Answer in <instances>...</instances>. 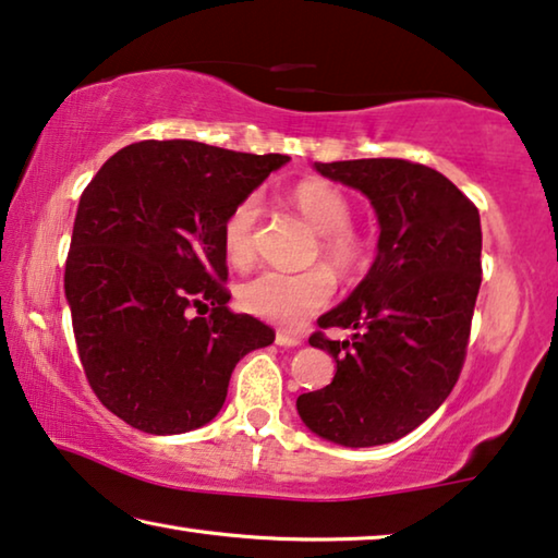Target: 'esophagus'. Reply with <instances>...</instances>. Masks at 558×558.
<instances>
[{
	"mask_svg": "<svg viewBox=\"0 0 558 558\" xmlns=\"http://www.w3.org/2000/svg\"><path fill=\"white\" fill-rule=\"evenodd\" d=\"M304 339L299 335H292V332H277V344L279 347H299L302 344Z\"/></svg>",
	"mask_w": 558,
	"mask_h": 558,
	"instance_id": "esophagus-1",
	"label": "esophagus"
}]
</instances>
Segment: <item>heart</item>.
Masks as SVG:
<instances>
[{
    "label": "heart",
    "mask_w": 558,
    "mask_h": 558,
    "mask_svg": "<svg viewBox=\"0 0 558 558\" xmlns=\"http://www.w3.org/2000/svg\"><path fill=\"white\" fill-rule=\"evenodd\" d=\"M292 206L306 223L322 236V254L339 271L357 269L362 262V244L350 231L352 204L337 185L327 181H302L292 191ZM262 216V198H241L226 216L221 241L223 254L233 266H246L254 259L256 226ZM335 294V279L327 269H306L299 274L266 269L239 289V304L248 314L281 327H296L319 312Z\"/></svg>",
    "instance_id": "heart-1"
}]
</instances>
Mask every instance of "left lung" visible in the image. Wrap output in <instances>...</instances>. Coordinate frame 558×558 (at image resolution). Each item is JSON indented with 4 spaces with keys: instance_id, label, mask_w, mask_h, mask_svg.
I'll use <instances>...</instances> for the list:
<instances>
[{
    "instance_id": "1",
    "label": "left lung",
    "mask_w": 558,
    "mask_h": 558,
    "mask_svg": "<svg viewBox=\"0 0 558 558\" xmlns=\"http://www.w3.org/2000/svg\"><path fill=\"white\" fill-rule=\"evenodd\" d=\"M314 171L367 196L379 239L367 277L319 317L322 329L354 335L310 337L337 373L299 395L296 413L322 440L385 446L425 423L458 383L481 289V216L446 175L410 160H335Z\"/></svg>"
}]
</instances>
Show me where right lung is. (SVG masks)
I'll list each match as a JSON object with an SVG mask.
<instances>
[{
    "label": "right lung",
    "mask_w": 558,
    "mask_h": 558,
    "mask_svg": "<svg viewBox=\"0 0 558 558\" xmlns=\"http://www.w3.org/2000/svg\"><path fill=\"white\" fill-rule=\"evenodd\" d=\"M287 163L279 153L141 141L95 173L72 226L64 296L87 383L112 415L150 435L196 430L219 415L236 362L274 342L271 327L226 306L221 229Z\"/></svg>",
    "instance_id": "add662e5"
}]
</instances>
